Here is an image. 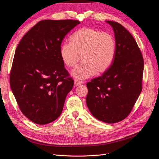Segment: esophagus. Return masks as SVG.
<instances>
[{
    "label": "esophagus",
    "mask_w": 159,
    "mask_h": 159,
    "mask_svg": "<svg viewBox=\"0 0 159 159\" xmlns=\"http://www.w3.org/2000/svg\"><path fill=\"white\" fill-rule=\"evenodd\" d=\"M82 84H83V82H81V81H80L78 80H74V85L75 86V87H77V86H78V85H82Z\"/></svg>",
    "instance_id": "obj_1"
}]
</instances>
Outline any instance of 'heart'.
I'll return each instance as SVG.
<instances>
[{
  "label": "heart",
  "mask_w": 159,
  "mask_h": 159,
  "mask_svg": "<svg viewBox=\"0 0 159 159\" xmlns=\"http://www.w3.org/2000/svg\"><path fill=\"white\" fill-rule=\"evenodd\" d=\"M70 42L61 44L60 56L66 66L74 68L81 56L82 62L71 71V75L80 80L106 71L116 54L114 37L94 28H83L77 30L70 36Z\"/></svg>",
  "instance_id": "1"
}]
</instances>
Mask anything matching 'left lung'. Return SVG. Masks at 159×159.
Segmentation results:
<instances>
[{
	"mask_svg": "<svg viewBox=\"0 0 159 159\" xmlns=\"http://www.w3.org/2000/svg\"><path fill=\"white\" fill-rule=\"evenodd\" d=\"M115 33L116 54L102 76L87 83L86 103L99 121L115 123L125 119L142 91L144 61L130 32L119 23L107 20Z\"/></svg>",
	"mask_w": 159,
	"mask_h": 159,
	"instance_id": "8db88e82",
	"label": "left lung"
}]
</instances>
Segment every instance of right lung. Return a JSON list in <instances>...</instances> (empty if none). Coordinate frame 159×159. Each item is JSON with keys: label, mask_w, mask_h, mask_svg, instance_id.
<instances>
[{"label": "right lung", "mask_w": 159, "mask_h": 159, "mask_svg": "<svg viewBox=\"0 0 159 159\" xmlns=\"http://www.w3.org/2000/svg\"><path fill=\"white\" fill-rule=\"evenodd\" d=\"M80 23L44 20L23 36L14 54L10 75L12 93L22 113L38 125L58 118L74 80L64 68L60 47L65 36Z\"/></svg>", "instance_id": "add662e5"}]
</instances>
